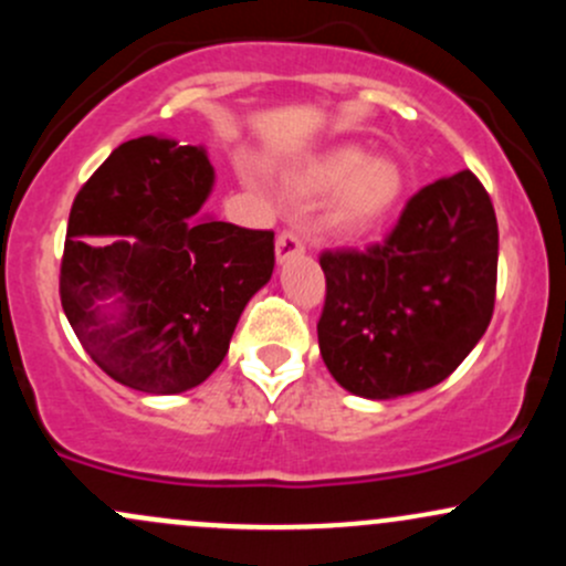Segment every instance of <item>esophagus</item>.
<instances>
[{
  "label": "esophagus",
  "instance_id": "1",
  "mask_svg": "<svg viewBox=\"0 0 566 566\" xmlns=\"http://www.w3.org/2000/svg\"><path fill=\"white\" fill-rule=\"evenodd\" d=\"M303 252H306V247H303L301 235L284 231L276 239V263H284V260L297 258V254H303Z\"/></svg>",
  "mask_w": 566,
  "mask_h": 566
}]
</instances>
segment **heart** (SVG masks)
<instances>
[{
  "label": "heart",
  "instance_id": "heart-1",
  "mask_svg": "<svg viewBox=\"0 0 566 566\" xmlns=\"http://www.w3.org/2000/svg\"><path fill=\"white\" fill-rule=\"evenodd\" d=\"M406 182V169L392 155H370L359 142H338L303 160L290 174L287 190L303 201L331 196L327 231L340 241H359L392 217Z\"/></svg>",
  "mask_w": 566,
  "mask_h": 566
}]
</instances>
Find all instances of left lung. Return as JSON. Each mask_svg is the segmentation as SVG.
<instances>
[{
    "instance_id": "8db88e82",
    "label": "left lung",
    "mask_w": 566,
    "mask_h": 566,
    "mask_svg": "<svg viewBox=\"0 0 566 566\" xmlns=\"http://www.w3.org/2000/svg\"><path fill=\"white\" fill-rule=\"evenodd\" d=\"M496 247L489 192L459 171L416 192L384 244L322 254L316 335L335 381L395 400L454 374L492 322Z\"/></svg>"
}]
</instances>
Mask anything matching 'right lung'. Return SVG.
<instances>
[{"instance_id": "right-lung-1", "label": "right lung", "mask_w": 566, "mask_h": 566, "mask_svg": "<svg viewBox=\"0 0 566 566\" xmlns=\"http://www.w3.org/2000/svg\"><path fill=\"white\" fill-rule=\"evenodd\" d=\"M212 188L207 147L147 134L112 150L72 203L61 306L93 363L136 392L207 381L271 282L273 233L201 214Z\"/></svg>"}]
</instances>
